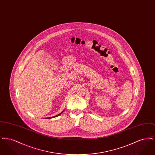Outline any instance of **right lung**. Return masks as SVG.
<instances>
[{"mask_svg":"<svg viewBox=\"0 0 155 155\" xmlns=\"http://www.w3.org/2000/svg\"><path fill=\"white\" fill-rule=\"evenodd\" d=\"M63 111H62V112H61V113H60V114H58V115H56V116H53V117H49V118H54V117H58V116H59V115H60V114H61V113H63Z\"/></svg>","mask_w":155,"mask_h":155,"instance_id":"right-lung-1","label":"right lung"}]
</instances>
